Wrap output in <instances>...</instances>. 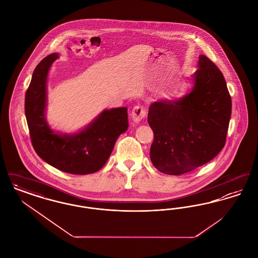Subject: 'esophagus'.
<instances>
[{
  "instance_id": "1",
  "label": "esophagus",
  "mask_w": 258,
  "mask_h": 258,
  "mask_svg": "<svg viewBox=\"0 0 258 258\" xmlns=\"http://www.w3.org/2000/svg\"><path fill=\"white\" fill-rule=\"evenodd\" d=\"M146 115H147V110L143 106L137 105L134 107L133 112H132V120L135 123H140L146 117Z\"/></svg>"
}]
</instances>
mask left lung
<instances>
[{"instance_id": "left-lung-1", "label": "left lung", "mask_w": 258, "mask_h": 258, "mask_svg": "<svg viewBox=\"0 0 258 258\" xmlns=\"http://www.w3.org/2000/svg\"><path fill=\"white\" fill-rule=\"evenodd\" d=\"M191 90L182 98L161 99L149 107L154 132L150 157L164 174L182 175L213 160L224 147L231 97L218 67L199 56Z\"/></svg>"}]
</instances>
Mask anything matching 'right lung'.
<instances>
[{"label": "right lung", "instance_id": "obj_1", "mask_svg": "<svg viewBox=\"0 0 258 258\" xmlns=\"http://www.w3.org/2000/svg\"><path fill=\"white\" fill-rule=\"evenodd\" d=\"M59 58L52 53L35 69L25 97V115L33 147L37 156L62 172L86 175L98 171L110 157L116 140L128 127L127 108L103 110L74 134L53 131L45 117L47 76Z\"/></svg>", "mask_w": 258, "mask_h": 258}]
</instances>
